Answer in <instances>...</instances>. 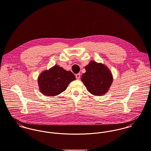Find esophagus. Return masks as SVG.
Here are the masks:
<instances>
[{"label": "esophagus", "mask_w": 151, "mask_h": 151, "mask_svg": "<svg viewBox=\"0 0 151 151\" xmlns=\"http://www.w3.org/2000/svg\"><path fill=\"white\" fill-rule=\"evenodd\" d=\"M75 76H76V79H79V78H80V77H81V74H80V73H77V74H76Z\"/></svg>", "instance_id": "34e87169"}]
</instances>
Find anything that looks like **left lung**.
I'll return each instance as SVG.
<instances>
[{"label":"left lung","mask_w":151,"mask_h":151,"mask_svg":"<svg viewBox=\"0 0 151 151\" xmlns=\"http://www.w3.org/2000/svg\"><path fill=\"white\" fill-rule=\"evenodd\" d=\"M86 72L81 81L87 90L94 96L106 94L113 82V76L109 68L101 63L91 60L85 66Z\"/></svg>","instance_id":"obj_1"}]
</instances>
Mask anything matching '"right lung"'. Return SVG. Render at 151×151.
I'll list each match as a JSON object with an SVG mask.
<instances>
[{
    "mask_svg": "<svg viewBox=\"0 0 151 151\" xmlns=\"http://www.w3.org/2000/svg\"><path fill=\"white\" fill-rule=\"evenodd\" d=\"M76 79L70 70L67 71L58 65L42 72L38 78L40 91L48 96H57L65 91L68 85Z\"/></svg>",
    "mask_w": 151,
    "mask_h": 151,
    "instance_id": "add662e5",
    "label": "right lung"
}]
</instances>
